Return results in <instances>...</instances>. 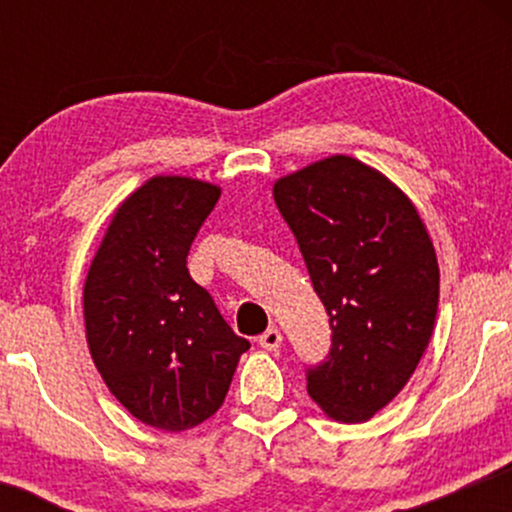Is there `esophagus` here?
Returning <instances> with one entry per match:
<instances>
[{
	"label": "esophagus",
	"mask_w": 512,
	"mask_h": 512,
	"mask_svg": "<svg viewBox=\"0 0 512 512\" xmlns=\"http://www.w3.org/2000/svg\"><path fill=\"white\" fill-rule=\"evenodd\" d=\"M281 342H284V337H281V330H276V327H272V330H267L260 337L262 349H267V351H276L281 346Z\"/></svg>",
	"instance_id": "esophagus-1"
}]
</instances>
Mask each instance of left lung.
Wrapping results in <instances>:
<instances>
[{
	"label": "left lung",
	"mask_w": 512,
	"mask_h": 512,
	"mask_svg": "<svg viewBox=\"0 0 512 512\" xmlns=\"http://www.w3.org/2000/svg\"><path fill=\"white\" fill-rule=\"evenodd\" d=\"M274 202L330 315L332 349L308 370V395L330 419L361 424L402 392L431 342V236L395 182L342 154L276 180Z\"/></svg>",
	"instance_id": "obj_1"
}]
</instances>
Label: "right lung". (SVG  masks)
I'll return each instance as SVG.
<instances>
[{
	"mask_svg": "<svg viewBox=\"0 0 512 512\" xmlns=\"http://www.w3.org/2000/svg\"><path fill=\"white\" fill-rule=\"evenodd\" d=\"M219 197L211 182L154 175L115 209L86 274L93 363L117 402L161 431L214 416L250 349L187 272L192 240Z\"/></svg>",
	"mask_w": 512,
	"mask_h": 512,
	"instance_id": "1",
	"label": "right lung"
}]
</instances>
